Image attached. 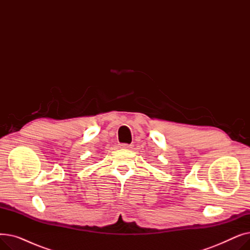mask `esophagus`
<instances>
[{"label": "esophagus", "instance_id": "esophagus-1", "mask_svg": "<svg viewBox=\"0 0 250 250\" xmlns=\"http://www.w3.org/2000/svg\"><path fill=\"white\" fill-rule=\"evenodd\" d=\"M121 148H123V149H132L133 145H129V144H122Z\"/></svg>", "mask_w": 250, "mask_h": 250}]
</instances>
